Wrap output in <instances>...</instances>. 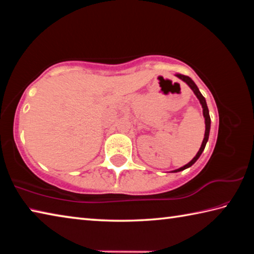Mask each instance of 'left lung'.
Wrapping results in <instances>:
<instances>
[{
    "mask_svg": "<svg viewBox=\"0 0 254 254\" xmlns=\"http://www.w3.org/2000/svg\"><path fill=\"white\" fill-rule=\"evenodd\" d=\"M176 76L178 77V78H180L182 79L183 81H185V83H186L189 87H190V89L192 92H194V94L196 95V97L198 98V101H199V103H200V105H201V107H203V115H204V119H205V134H204V139H203V142H201V145H200V148H199V150H198V152L196 153V156L192 158V160H190L189 161L187 165H185L184 167H182V168H178V169H176V170H173L171 171V173H178V171H182V170H185V169H187V168H189V167H191L192 165H194V163L198 160V158L200 157V154L203 153V151H204V149H205V147H206V143H207V141H208V136H209V130H210V118H209V111H208V107H207V104H206V100H205V97L201 95V93L199 92V89H198V87H197L196 86V84L194 83V80H192L190 77H188V76H185V75H182V74H176Z\"/></svg>",
    "mask_w": 254,
    "mask_h": 254,
    "instance_id": "obj_1",
    "label": "left lung"
}]
</instances>
